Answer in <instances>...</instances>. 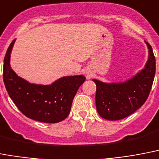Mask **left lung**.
Returning <instances> with one entry per match:
<instances>
[{
	"label": "left lung",
	"mask_w": 159,
	"mask_h": 159,
	"mask_svg": "<svg viewBox=\"0 0 159 159\" xmlns=\"http://www.w3.org/2000/svg\"><path fill=\"white\" fill-rule=\"evenodd\" d=\"M148 61L141 70L122 82L107 83L93 79L96 84V108L101 117L118 120L127 117L145 102L153 85L156 61L153 49L146 41Z\"/></svg>",
	"instance_id": "1"
}]
</instances>
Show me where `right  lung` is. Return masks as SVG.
I'll return each instance as SVG.
<instances>
[{
  "mask_svg": "<svg viewBox=\"0 0 159 159\" xmlns=\"http://www.w3.org/2000/svg\"><path fill=\"white\" fill-rule=\"evenodd\" d=\"M16 39L7 49L3 65V80L14 103L27 117L45 123H57L68 116L72 102L85 76H63L51 84L29 83L14 71L11 54Z\"/></svg>",
  "mask_w": 159,
  "mask_h": 159,
  "instance_id": "right-lung-1",
  "label": "right lung"
}]
</instances>
